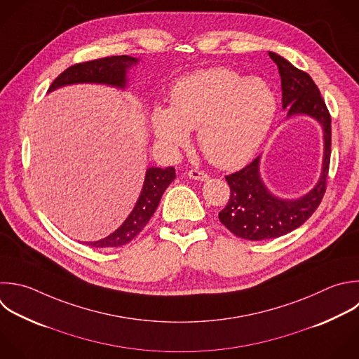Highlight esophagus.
I'll return each mask as SVG.
<instances>
[{
	"mask_svg": "<svg viewBox=\"0 0 359 359\" xmlns=\"http://www.w3.org/2000/svg\"><path fill=\"white\" fill-rule=\"evenodd\" d=\"M188 177L192 178V180H196V181H208L209 180V175L203 171H199V170H191L188 172Z\"/></svg>",
	"mask_w": 359,
	"mask_h": 359,
	"instance_id": "1",
	"label": "esophagus"
}]
</instances>
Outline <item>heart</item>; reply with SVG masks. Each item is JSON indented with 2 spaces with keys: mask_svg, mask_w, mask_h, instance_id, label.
<instances>
[{
  "mask_svg": "<svg viewBox=\"0 0 359 359\" xmlns=\"http://www.w3.org/2000/svg\"><path fill=\"white\" fill-rule=\"evenodd\" d=\"M276 114V97L266 81L226 67L180 79L170 108L154 107L150 128L165 149L184 146L198 129L203 156L215 165L234 168L248 161L264 142Z\"/></svg>",
  "mask_w": 359,
  "mask_h": 359,
  "instance_id": "obj_1",
  "label": "heart"
}]
</instances>
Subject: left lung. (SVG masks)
I'll return each mask as SVG.
<instances>
[{
    "label": "left lung",
    "instance_id": "left-lung-1",
    "mask_svg": "<svg viewBox=\"0 0 359 359\" xmlns=\"http://www.w3.org/2000/svg\"><path fill=\"white\" fill-rule=\"evenodd\" d=\"M268 55L278 66L282 108L287 112L286 118L306 115L317 121L323 129L324 153L317 184L296 199L279 198L266 188L259 172L261 157L226 177L231 194L229 203L219 213V219L233 234L251 241L287 234L314 213L325 192L331 154V118L317 86L307 73L296 69L282 56L273 52H268Z\"/></svg>",
    "mask_w": 359,
    "mask_h": 359
}]
</instances>
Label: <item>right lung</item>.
<instances>
[{
	"mask_svg": "<svg viewBox=\"0 0 359 359\" xmlns=\"http://www.w3.org/2000/svg\"><path fill=\"white\" fill-rule=\"evenodd\" d=\"M139 63V59L130 56H112L104 57L93 62H86L74 65L65 70L50 86L49 93L72 86V84H105L115 88L125 90L128 87L129 79L128 72ZM175 178V168H158L150 167L146 170L144 184L137 202L126 217V220L108 237L98 241H86L87 245L105 248V247H121L130 243L149 223L150 217L154 215L160 199L167 189V187Z\"/></svg>",
	"mask_w": 359,
	"mask_h": 359,
	"instance_id": "add662e5",
	"label": "right lung"
}]
</instances>
